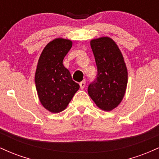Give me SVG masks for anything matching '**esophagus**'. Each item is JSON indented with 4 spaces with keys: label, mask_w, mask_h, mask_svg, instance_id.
<instances>
[{
    "label": "esophagus",
    "mask_w": 159,
    "mask_h": 159,
    "mask_svg": "<svg viewBox=\"0 0 159 159\" xmlns=\"http://www.w3.org/2000/svg\"><path fill=\"white\" fill-rule=\"evenodd\" d=\"M79 84H80V87H81V89H84L85 87V86H86V81H81V83Z\"/></svg>",
    "instance_id": "obj_1"
}]
</instances>
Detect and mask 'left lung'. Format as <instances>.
<instances>
[{
  "label": "left lung",
  "mask_w": 159,
  "mask_h": 159,
  "mask_svg": "<svg viewBox=\"0 0 159 159\" xmlns=\"http://www.w3.org/2000/svg\"><path fill=\"white\" fill-rule=\"evenodd\" d=\"M97 66V78L88 87V94L98 108L111 111L125 96L128 71L119 47L107 36L90 41Z\"/></svg>",
  "instance_id": "obj_1"
}]
</instances>
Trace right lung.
<instances>
[{"label":"right lung","mask_w":159,"mask_h":159,"mask_svg":"<svg viewBox=\"0 0 159 159\" xmlns=\"http://www.w3.org/2000/svg\"><path fill=\"white\" fill-rule=\"evenodd\" d=\"M72 46L70 39H53L45 45L36 66L35 84L39 102L54 114L65 110L79 90V84L72 81L70 72L63 64Z\"/></svg>","instance_id":"obj_1"}]
</instances>
